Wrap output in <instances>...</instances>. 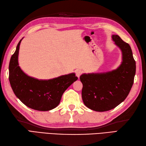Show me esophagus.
I'll list each match as a JSON object with an SVG mask.
<instances>
[{
	"mask_svg": "<svg viewBox=\"0 0 146 146\" xmlns=\"http://www.w3.org/2000/svg\"><path fill=\"white\" fill-rule=\"evenodd\" d=\"M82 73H83V71H82V70H76V71H75L76 75V76H78V78L80 76V75H82Z\"/></svg>",
	"mask_w": 146,
	"mask_h": 146,
	"instance_id": "1",
	"label": "esophagus"
}]
</instances>
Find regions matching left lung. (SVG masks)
Returning <instances> with one entry per match:
<instances>
[{"label": "left lung", "instance_id": "1", "mask_svg": "<svg viewBox=\"0 0 146 146\" xmlns=\"http://www.w3.org/2000/svg\"><path fill=\"white\" fill-rule=\"evenodd\" d=\"M111 38L122 51V62L119 67L106 73H85L80 77L83 103L97 111L118 106L127 97L134 83L136 65L131 46L118 35Z\"/></svg>", "mask_w": 146, "mask_h": 146}]
</instances>
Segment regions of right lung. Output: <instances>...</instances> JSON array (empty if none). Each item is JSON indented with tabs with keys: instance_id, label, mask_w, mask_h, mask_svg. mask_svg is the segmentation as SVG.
<instances>
[{
	"instance_id": "1",
	"label": "right lung",
	"mask_w": 146,
	"mask_h": 146,
	"mask_svg": "<svg viewBox=\"0 0 146 146\" xmlns=\"http://www.w3.org/2000/svg\"><path fill=\"white\" fill-rule=\"evenodd\" d=\"M22 39L9 63V79L15 96L32 109L48 111L59 105L64 91L78 80L74 73L48 80L34 78L24 73L18 63V54Z\"/></svg>"
}]
</instances>
